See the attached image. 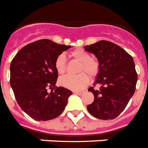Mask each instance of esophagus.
Masks as SVG:
<instances>
[{
    "label": "esophagus",
    "mask_w": 148,
    "mask_h": 148,
    "mask_svg": "<svg viewBox=\"0 0 148 148\" xmlns=\"http://www.w3.org/2000/svg\"><path fill=\"white\" fill-rule=\"evenodd\" d=\"M84 93V92L83 91H77L75 92V94H77V95H82Z\"/></svg>",
    "instance_id": "esophagus-1"
}]
</instances>
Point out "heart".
Listing matches in <instances>:
<instances>
[{
	"label": "heart",
	"mask_w": 148,
	"mask_h": 148,
	"mask_svg": "<svg viewBox=\"0 0 148 148\" xmlns=\"http://www.w3.org/2000/svg\"><path fill=\"white\" fill-rule=\"evenodd\" d=\"M69 56L80 62L77 71L80 72L77 75H65L60 77L59 83L61 86L72 90H80L84 89L89 83V77L93 78L98 75L100 69L99 62L95 59L90 58L87 52L82 49L71 51ZM56 70L59 74H63L66 71V59L64 55H59L55 62ZM82 71L86 73V74Z\"/></svg>",
	"instance_id": "heart-1"
}]
</instances>
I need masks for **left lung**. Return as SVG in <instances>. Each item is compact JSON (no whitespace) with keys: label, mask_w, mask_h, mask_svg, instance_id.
<instances>
[{"label":"left lung","mask_w":148,"mask_h":148,"mask_svg":"<svg viewBox=\"0 0 148 148\" xmlns=\"http://www.w3.org/2000/svg\"><path fill=\"white\" fill-rule=\"evenodd\" d=\"M84 49L93 53L100 65L95 85L88 89L94 101L86 108L91 115L101 120H113L125 109L135 91L137 72L132 57L112 42L100 40Z\"/></svg>","instance_id":"obj_1"}]
</instances>
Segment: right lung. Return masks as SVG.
Wrapping results in <instances>:
<instances>
[{
    "mask_svg": "<svg viewBox=\"0 0 148 148\" xmlns=\"http://www.w3.org/2000/svg\"><path fill=\"white\" fill-rule=\"evenodd\" d=\"M70 47L50 40H39L22 47L11 62L10 83L15 98L22 110L34 120H53L67 105L72 92L56 86L58 72L55 62Z\"/></svg>",
    "mask_w": 148,
    "mask_h": 148,
    "instance_id": "add662e5",
    "label": "right lung"
}]
</instances>
